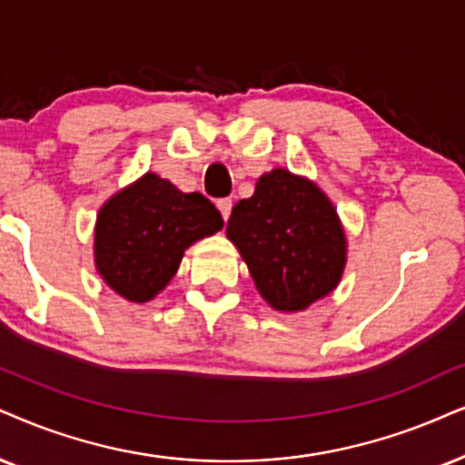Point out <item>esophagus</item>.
<instances>
[{
    "instance_id": "1",
    "label": "esophagus",
    "mask_w": 465,
    "mask_h": 465,
    "mask_svg": "<svg viewBox=\"0 0 465 465\" xmlns=\"http://www.w3.org/2000/svg\"><path fill=\"white\" fill-rule=\"evenodd\" d=\"M216 208H219V213H221V216L223 219H229V214H232V199H219V202H216Z\"/></svg>"
}]
</instances>
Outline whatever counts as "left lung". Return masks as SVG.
I'll return each mask as SVG.
<instances>
[{"label":"left lung","instance_id":"8db88e82","mask_svg":"<svg viewBox=\"0 0 465 465\" xmlns=\"http://www.w3.org/2000/svg\"><path fill=\"white\" fill-rule=\"evenodd\" d=\"M227 236L276 311H302L337 287L345 236L328 197L285 169L262 175L233 205Z\"/></svg>","mask_w":465,"mask_h":465}]
</instances>
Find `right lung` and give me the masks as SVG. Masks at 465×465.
Here are the masks:
<instances>
[{
    "label": "right lung",
    "instance_id": "1",
    "mask_svg": "<svg viewBox=\"0 0 465 465\" xmlns=\"http://www.w3.org/2000/svg\"><path fill=\"white\" fill-rule=\"evenodd\" d=\"M223 216L202 193H180L145 173L103 205L96 223V268L131 302L152 301L195 240L213 236Z\"/></svg>",
    "mask_w": 465,
    "mask_h": 465
}]
</instances>
